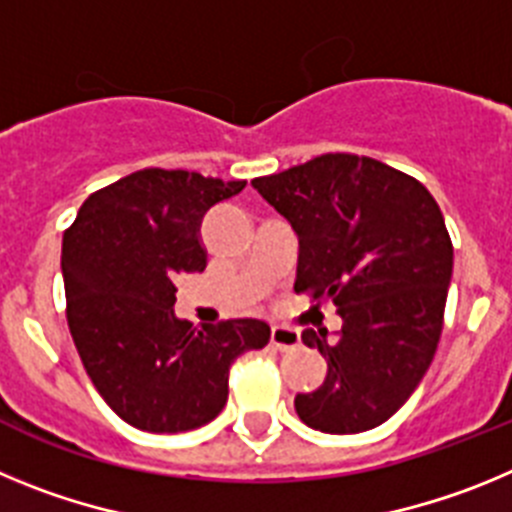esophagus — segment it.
I'll list each match as a JSON object with an SVG mask.
<instances>
[{
  "mask_svg": "<svg viewBox=\"0 0 512 512\" xmlns=\"http://www.w3.org/2000/svg\"><path fill=\"white\" fill-rule=\"evenodd\" d=\"M271 346L279 348V351H292V348L300 346V333L292 328L274 325V328H271Z\"/></svg>",
  "mask_w": 512,
  "mask_h": 512,
  "instance_id": "obj_1",
  "label": "esophagus"
}]
</instances>
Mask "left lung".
Returning a JSON list of instances; mask_svg holds the SVG:
<instances>
[{
    "label": "left lung",
    "instance_id": "1",
    "mask_svg": "<svg viewBox=\"0 0 512 512\" xmlns=\"http://www.w3.org/2000/svg\"><path fill=\"white\" fill-rule=\"evenodd\" d=\"M253 189L300 241L295 292L333 300L343 325L302 330L328 374L295 397L323 433H361L390 420L431 366L443 330L454 246L431 192L377 158L325 153Z\"/></svg>",
    "mask_w": 512,
    "mask_h": 512
}]
</instances>
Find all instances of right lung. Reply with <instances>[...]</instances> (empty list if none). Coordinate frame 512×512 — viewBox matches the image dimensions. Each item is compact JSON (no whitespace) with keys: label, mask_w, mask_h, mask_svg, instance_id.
<instances>
[{"label":"right lung","mask_w":512,"mask_h":512,"mask_svg":"<svg viewBox=\"0 0 512 512\" xmlns=\"http://www.w3.org/2000/svg\"><path fill=\"white\" fill-rule=\"evenodd\" d=\"M246 182L143 169L97 189L63 233L71 338L104 402L148 433H182L220 415L230 364L264 348V320L192 325L174 315L176 279L202 271L207 210Z\"/></svg>","instance_id":"1"}]
</instances>
